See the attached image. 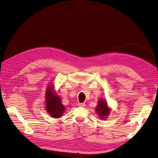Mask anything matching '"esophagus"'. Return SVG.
<instances>
[{
	"label": "esophagus",
	"mask_w": 158,
	"mask_h": 158,
	"mask_svg": "<svg viewBox=\"0 0 158 158\" xmlns=\"http://www.w3.org/2000/svg\"><path fill=\"white\" fill-rule=\"evenodd\" d=\"M78 106L79 107H84L85 106V104L84 103H78Z\"/></svg>",
	"instance_id": "esophagus-1"
}]
</instances>
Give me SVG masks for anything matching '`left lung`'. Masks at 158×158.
Wrapping results in <instances>:
<instances>
[{
    "label": "left lung",
    "instance_id": "left-lung-1",
    "mask_svg": "<svg viewBox=\"0 0 158 158\" xmlns=\"http://www.w3.org/2000/svg\"><path fill=\"white\" fill-rule=\"evenodd\" d=\"M111 109H110L108 106L107 102L106 99H100L98 100V106L95 107V111H96L100 118L102 120H105L107 118L111 113Z\"/></svg>",
    "mask_w": 158,
    "mask_h": 158
}]
</instances>
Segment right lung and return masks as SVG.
Returning a JSON list of instances; mask_svg holds the SVG:
<instances>
[{"mask_svg":"<svg viewBox=\"0 0 158 158\" xmlns=\"http://www.w3.org/2000/svg\"><path fill=\"white\" fill-rule=\"evenodd\" d=\"M46 111L52 117L59 118L63 115L66 107L61 102V99L54 89L52 84H49L45 92Z\"/></svg>","mask_w":158,"mask_h":158,"instance_id":"1","label":"right lung"}]
</instances>
